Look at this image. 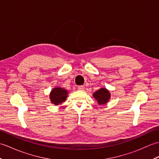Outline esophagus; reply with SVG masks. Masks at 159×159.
<instances>
[{"label":"esophagus","mask_w":159,"mask_h":159,"mask_svg":"<svg viewBox=\"0 0 159 159\" xmlns=\"http://www.w3.org/2000/svg\"><path fill=\"white\" fill-rule=\"evenodd\" d=\"M84 88H85V87H84V86H83V85H80V86H79L78 87V90L79 91H83L84 90Z\"/></svg>","instance_id":"1"}]
</instances>
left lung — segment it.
Masks as SVG:
<instances>
[{
    "label": "left lung",
    "instance_id": "8db88e82",
    "mask_svg": "<svg viewBox=\"0 0 159 159\" xmlns=\"http://www.w3.org/2000/svg\"><path fill=\"white\" fill-rule=\"evenodd\" d=\"M94 98L96 99L99 104H104L108 102L110 98L109 92L105 88H102L98 90L93 94Z\"/></svg>",
    "mask_w": 159,
    "mask_h": 159
}]
</instances>
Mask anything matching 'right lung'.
Wrapping results in <instances>:
<instances>
[{
    "mask_svg": "<svg viewBox=\"0 0 159 159\" xmlns=\"http://www.w3.org/2000/svg\"><path fill=\"white\" fill-rule=\"evenodd\" d=\"M67 91L65 89L60 88V87L54 88L50 95V100H51V102L53 104L58 105L59 104L62 103L66 100V98H67Z\"/></svg>",
    "mask_w": 159,
    "mask_h": 159,
    "instance_id": "add662e5",
    "label": "right lung"
}]
</instances>
